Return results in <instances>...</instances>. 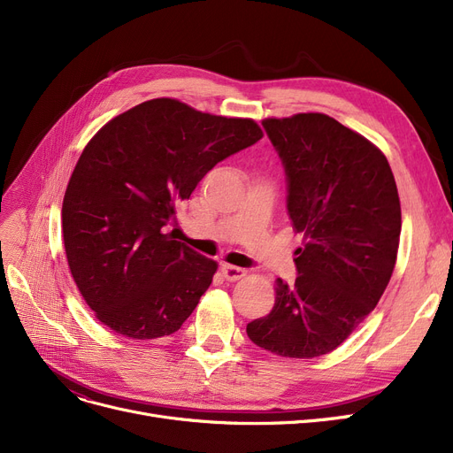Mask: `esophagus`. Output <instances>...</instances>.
Segmentation results:
<instances>
[{"label":"esophagus","mask_w":453,"mask_h":453,"mask_svg":"<svg viewBox=\"0 0 453 453\" xmlns=\"http://www.w3.org/2000/svg\"><path fill=\"white\" fill-rule=\"evenodd\" d=\"M222 273L227 280H239L246 275V270L244 268H239V266H231V265H222Z\"/></svg>","instance_id":"1"}]
</instances>
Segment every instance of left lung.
<instances>
[{
	"label": "left lung",
	"mask_w": 453,
	"mask_h": 453,
	"mask_svg": "<svg viewBox=\"0 0 453 453\" xmlns=\"http://www.w3.org/2000/svg\"><path fill=\"white\" fill-rule=\"evenodd\" d=\"M287 174V209L304 244L297 279H277L272 312L250 340L284 358H316L342 345L389 284L402 214L395 176L371 141L325 113L265 119Z\"/></svg>",
	"instance_id": "obj_1"
}]
</instances>
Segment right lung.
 <instances>
[{
  "label": "right lung",
  "mask_w": 453,
  "mask_h": 453,
  "mask_svg": "<svg viewBox=\"0 0 453 453\" xmlns=\"http://www.w3.org/2000/svg\"><path fill=\"white\" fill-rule=\"evenodd\" d=\"M263 137L251 119L152 99L106 123L65 188L67 265L101 323L132 340L174 334L219 265L165 227L214 165Z\"/></svg>",
  "instance_id": "obj_1"
}]
</instances>
